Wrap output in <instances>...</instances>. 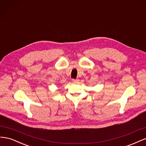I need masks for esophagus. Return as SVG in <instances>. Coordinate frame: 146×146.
Wrapping results in <instances>:
<instances>
[{
  "label": "esophagus",
  "mask_w": 146,
  "mask_h": 146,
  "mask_svg": "<svg viewBox=\"0 0 146 146\" xmlns=\"http://www.w3.org/2000/svg\"><path fill=\"white\" fill-rule=\"evenodd\" d=\"M78 80H75V79H73L72 80V82L73 83H77V82H78Z\"/></svg>",
  "instance_id": "34e87169"
}]
</instances>
